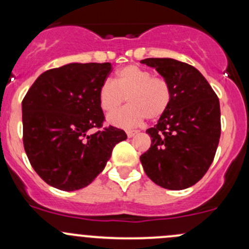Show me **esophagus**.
Wrapping results in <instances>:
<instances>
[{"label": "esophagus", "mask_w": 249, "mask_h": 249, "mask_svg": "<svg viewBox=\"0 0 249 249\" xmlns=\"http://www.w3.org/2000/svg\"><path fill=\"white\" fill-rule=\"evenodd\" d=\"M137 130H127L126 131V135H127V137H129V139H131V137H134L135 135L137 134Z\"/></svg>", "instance_id": "1"}]
</instances>
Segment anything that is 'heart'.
Returning <instances> with one entry per match:
<instances>
[{
  "instance_id": "1",
  "label": "heart",
  "mask_w": 249,
  "mask_h": 249,
  "mask_svg": "<svg viewBox=\"0 0 249 249\" xmlns=\"http://www.w3.org/2000/svg\"><path fill=\"white\" fill-rule=\"evenodd\" d=\"M125 99L129 106L107 118L114 126H136L145 117L150 120L159 119L171 101V88L164 78L152 77L147 70L127 65L117 71L114 82L105 80L99 89L100 106L106 113L119 108Z\"/></svg>"
}]
</instances>
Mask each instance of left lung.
I'll return each mask as SVG.
<instances>
[{
	"label": "left lung",
	"instance_id": "obj_1",
	"mask_svg": "<svg viewBox=\"0 0 249 249\" xmlns=\"http://www.w3.org/2000/svg\"><path fill=\"white\" fill-rule=\"evenodd\" d=\"M167 80L171 101L154 127L150 148L141 155L145 175L160 187L182 190L211 166L220 137L219 100L194 66L170 59L141 60Z\"/></svg>",
	"mask_w": 249,
	"mask_h": 249
}]
</instances>
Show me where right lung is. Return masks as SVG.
I'll use <instances>...</instances> for the list:
<instances>
[{"mask_svg":"<svg viewBox=\"0 0 249 249\" xmlns=\"http://www.w3.org/2000/svg\"><path fill=\"white\" fill-rule=\"evenodd\" d=\"M109 62H71L35 80L21 104L24 148L34 170L52 187L73 192L104 171L123 130L101 127L105 115L99 89Z\"/></svg>","mask_w":249,"mask_h":249,"instance_id":"right-lung-1","label":"right lung"}]
</instances>
